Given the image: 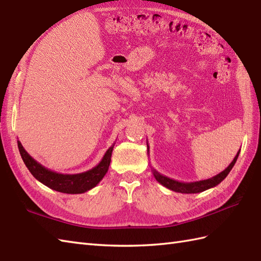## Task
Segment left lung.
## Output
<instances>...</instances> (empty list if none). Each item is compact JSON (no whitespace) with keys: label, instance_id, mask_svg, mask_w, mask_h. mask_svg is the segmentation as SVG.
I'll return each mask as SVG.
<instances>
[{"label":"left lung","instance_id":"1","mask_svg":"<svg viewBox=\"0 0 261 261\" xmlns=\"http://www.w3.org/2000/svg\"><path fill=\"white\" fill-rule=\"evenodd\" d=\"M147 149H148V143H147ZM239 152H240V149L237 152V155L234 156L233 161L229 164V166H228L225 170H222L221 173L212 177V178H208V179H205V180L193 181V182H184V181H178V180L171 179L167 176H164L161 173H158V171L154 168H151V171H152V175H154V177L158 182L162 184L164 187L173 190V192L181 193V194H197V193L205 192V190H207L209 188H213L215 186H217L218 184H220L222 180H224L227 177V175L229 174L230 170L232 169L233 165H234V163H236L237 158L239 156Z\"/></svg>","mask_w":261,"mask_h":261}]
</instances>
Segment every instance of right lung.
Wrapping results in <instances>:
<instances>
[{
	"label": "right lung",
	"mask_w": 261,
	"mask_h": 261,
	"mask_svg": "<svg viewBox=\"0 0 261 261\" xmlns=\"http://www.w3.org/2000/svg\"><path fill=\"white\" fill-rule=\"evenodd\" d=\"M114 145H115V143L106 150L101 161L94 168L84 171V173L69 175L56 173V171L44 167L39 162H36L33 157L30 156L29 152L24 149L21 142L17 141L21 157L25 166L31 171V174L37 180L41 181L43 185L64 194H83L96 186L109 170Z\"/></svg>",
	"instance_id": "obj_1"
}]
</instances>
